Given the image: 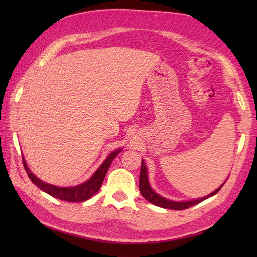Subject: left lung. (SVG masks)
Wrapping results in <instances>:
<instances>
[{
  "label": "left lung",
  "mask_w": 257,
  "mask_h": 257,
  "mask_svg": "<svg viewBox=\"0 0 257 257\" xmlns=\"http://www.w3.org/2000/svg\"><path fill=\"white\" fill-rule=\"evenodd\" d=\"M227 181V180H225ZM225 181L221 185L219 188H216L213 193H211L210 195H206L202 198H196V199H190V201H171V199H168L163 196H161L158 193H155L150 185L149 181V175H147V168L146 164L144 162V160H142V167H141V173H139V190H141V194L143 195V197L145 199H147L150 203L154 204L156 206L163 207V208H170V210H186V208L191 207L196 204L201 203L205 199L210 198L219 191L222 186L225 184Z\"/></svg>",
  "instance_id": "8db88e82"
}]
</instances>
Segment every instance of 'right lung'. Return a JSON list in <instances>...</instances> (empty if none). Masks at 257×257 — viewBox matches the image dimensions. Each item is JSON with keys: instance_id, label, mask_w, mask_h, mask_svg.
<instances>
[{"instance_id": "right-lung-1", "label": "right lung", "mask_w": 257, "mask_h": 257, "mask_svg": "<svg viewBox=\"0 0 257 257\" xmlns=\"http://www.w3.org/2000/svg\"><path fill=\"white\" fill-rule=\"evenodd\" d=\"M121 151H122V149H116L114 151H112L88 180H86L85 182H82V184L73 186V187H59L55 185L47 184V182L41 180L40 178H37L32 171H30V169L28 168L27 163H26V160L24 156H23V162H24L25 170L27 172L29 179L32 180L34 184L38 187V188L42 189L43 191H45L46 194L51 195V196L61 199V201L79 203V202H85L87 199H89L99 190L108 168H110V165L112 163V161L115 159V156L118 155Z\"/></svg>"}]
</instances>
